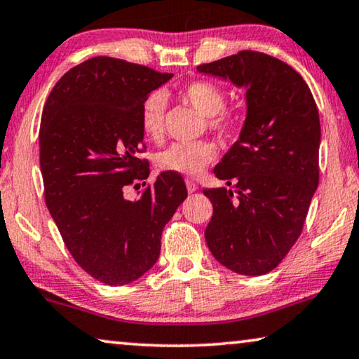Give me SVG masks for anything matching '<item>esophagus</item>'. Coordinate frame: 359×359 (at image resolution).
Listing matches in <instances>:
<instances>
[{"label":"esophagus","instance_id":"obj_1","mask_svg":"<svg viewBox=\"0 0 359 359\" xmlns=\"http://www.w3.org/2000/svg\"><path fill=\"white\" fill-rule=\"evenodd\" d=\"M185 185H187V190H189V194H194V191L198 190V185L195 184L194 180H190V179L185 180Z\"/></svg>","mask_w":359,"mask_h":359}]
</instances>
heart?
Masks as SVG:
<instances>
[{
    "instance_id": "b5f03b06",
    "label": "heart",
    "mask_w": 359,
    "mask_h": 359,
    "mask_svg": "<svg viewBox=\"0 0 359 359\" xmlns=\"http://www.w3.org/2000/svg\"><path fill=\"white\" fill-rule=\"evenodd\" d=\"M180 96L187 103L206 116L208 127L224 135L235 127L232 112L224 109L226 93L216 83L206 80H195L180 90ZM165 96L161 92L149 93L140 106V126L143 133L151 140H159L164 132ZM216 149L206 140L172 143L156 154L154 163L163 172L180 175H200L208 164L212 163Z\"/></svg>"
}]
</instances>
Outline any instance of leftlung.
I'll list each match as a JSON object with an SVG mask.
<instances>
[{
  "label": "left lung",
  "mask_w": 359,
  "mask_h": 359,
  "mask_svg": "<svg viewBox=\"0 0 359 359\" xmlns=\"http://www.w3.org/2000/svg\"><path fill=\"white\" fill-rule=\"evenodd\" d=\"M198 72L247 88V119L214 174L232 189L203 190L212 203L208 248L237 274L279 266L302 233L319 184L320 124L311 90L277 57L240 51Z\"/></svg>",
  "instance_id": "1"
}]
</instances>
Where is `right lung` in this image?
Instances as JSON below:
<instances>
[{
    "mask_svg": "<svg viewBox=\"0 0 359 359\" xmlns=\"http://www.w3.org/2000/svg\"><path fill=\"white\" fill-rule=\"evenodd\" d=\"M172 76L92 57L57 80L43 108L46 206L77 264L108 285H126L151 269L163 229L187 198L185 182L174 172L159 174L137 200L126 198L128 185L149 175L138 158L145 149L140 106Z\"/></svg>",
    "mask_w": 359,
    "mask_h": 359,
    "instance_id": "right-lung-1",
    "label": "right lung"
}]
</instances>
